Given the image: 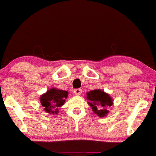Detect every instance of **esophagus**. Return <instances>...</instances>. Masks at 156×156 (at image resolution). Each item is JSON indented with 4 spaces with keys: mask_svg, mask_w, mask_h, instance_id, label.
<instances>
[{
    "mask_svg": "<svg viewBox=\"0 0 156 156\" xmlns=\"http://www.w3.org/2000/svg\"><path fill=\"white\" fill-rule=\"evenodd\" d=\"M82 89H74V93L76 95H78V96H80V95H81V94H82Z\"/></svg>",
    "mask_w": 156,
    "mask_h": 156,
    "instance_id": "esophagus-1",
    "label": "esophagus"
}]
</instances>
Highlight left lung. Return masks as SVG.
<instances>
[{
  "instance_id": "8db88e82",
  "label": "left lung",
  "mask_w": 156,
  "mask_h": 156,
  "mask_svg": "<svg viewBox=\"0 0 156 156\" xmlns=\"http://www.w3.org/2000/svg\"><path fill=\"white\" fill-rule=\"evenodd\" d=\"M87 100H88V104L91 107L94 114H97L99 117H105L109 113V108L114 104V100L112 97L101 89L87 92Z\"/></svg>"
}]
</instances>
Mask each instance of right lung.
I'll return each instance as SVG.
<instances>
[{
  "label": "right lung",
  "instance_id": "add662e5",
  "mask_svg": "<svg viewBox=\"0 0 156 156\" xmlns=\"http://www.w3.org/2000/svg\"><path fill=\"white\" fill-rule=\"evenodd\" d=\"M68 94L67 91L53 87L42 94L39 99L47 114L56 115L59 114V107L65 104Z\"/></svg>",
  "mask_w": 156,
  "mask_h": 156
}]
</instances>
